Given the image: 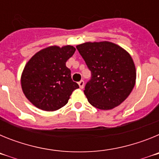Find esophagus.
Masks as SVG:
<instances>
[{"label": "esophagus", "mask_w": 159, "mask_h": 159, "mask_svg": "<svg viewBox=\"0 0 159 159\" xmlns=\"http://www.w3.org/2000/svg\"><path fill=\"white\" fill-rule=\"evenodd\" d=\"M79 84V86H80V88H81V89H83L84 87V80H80V82L78 83Z\"/></svg>", "instance_id": "esophagus-1"}]
</instances>
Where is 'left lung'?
<instances>
[{
  "instance_id": "1",
  "label": "left lung",
  "mask_w": 159,
  "mask_h": 159,
  "mask_svg": "<svg viewBox=\"0 0 159 159\" xmlns=\"http://www.w3.org/2000/svg\"><path fill=\"white\" fill-rule=\"evenodd\" d=\"M76 48L92 72L84 91L88 102L100 110L121 104L135 84V66L130 54L108 41L87 42Z\"/></svg>"
}]
</instances>
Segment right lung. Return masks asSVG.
Instances as JSON below:
<instances>
[{"label":"right lung","mask_w":159,"mask_h":159,"mask_svg":"<svg viewBox=\"0 0 159 159\" xmlns=\"http://www.w3.org/2000/svg\"><path fill=\"white\" fill-rule=\"evenodd\" d=\"M73 46H51L40 50L29 60L21 75L23 92L32 104L47 111L66 105L79 85L73 82L67 60L75 53Z\"/></svg>","instance_id":"add662e5"}]
</instances>
